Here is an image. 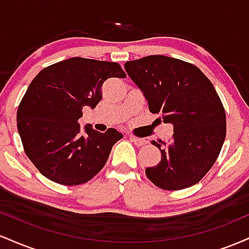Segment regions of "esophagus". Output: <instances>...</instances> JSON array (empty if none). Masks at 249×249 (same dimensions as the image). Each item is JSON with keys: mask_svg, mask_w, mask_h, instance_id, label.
Instances as JSON below:
<instances>
[{"mask_svg": "<svg viewBox=\"0 0 249 249\" xmlns=\"http://www.w3.org/2000/svg\"><path fill=\"white\" fill-rule=\"evenodd\" d=\"M130 141L133 142L134 145H137V146H142V145L146 144V141H144V139H141V138H137V137L134 136H130Z\"/></svg>", "mask_w": 249, "mask_h": 249, "instance_id": "obj_1", "label": "esophagus"}]
</instances>
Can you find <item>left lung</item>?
Here are the masks:
<instances>
[{
    "label": "left lung",
    "instance_id": "left-lung-1",
    "mask_svg": "<svg viewBox=\"0 0 249 249\" xmlns=\"http://www.w3.org/2000/svg\"><path fill=\"white\" fill-rule=\"evenodd\" d=\"M130 78L144 93L152 113L173 125L170 142H154L158 165L145 170L156 186L184 190L213 166L226 137V113L210 79L191 63L162 55L125 63Z\"/></svg>",
    "mask_w": 249,
    "mask_h": 249
}]
</instances>
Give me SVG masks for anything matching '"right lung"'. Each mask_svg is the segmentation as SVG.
<instances>
[{
    "label": "right lung",
    "mask_w": 249,
    "mask_h": 249,
    "mask_svg": "<svg viewBox=\"0 0 249 249\" xmlns=\"http://www.w3.org/2000/svg\"><path fill=\"white\" fill-rule=\"evenodd\" d=\"M126 77L115 62L72 57L44 68L30 83L17 110V130L24 152L43 176L76 186L104 167L123 134L90 124L82 131L83 107L95 108L108 78Z\"/></svg>",
    "instance_id": "add662e5"
}]
</instances>
